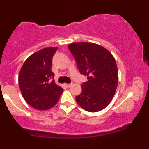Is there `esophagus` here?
I'll use <instances>...</instances> for the list:
<instances>
[{
  "mask_svg": "<svg viewBox=\"0 0 149 149\" xmlns=\"http://www.w3.org/2000/svg\"><path fill=\"white\" fill-rule=\"evenodd\" d=\"M64 85H65V86L66 87V88H69V87L71 85V84H69V83H65Z\"/></svg>",
  "mask_w": 149,
  "mask_h": 149,
  "instance_id": "34e87169",
  "label": "esophagus"
}]
</instances>
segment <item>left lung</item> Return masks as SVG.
<instances>
[{"instance_id":"1","label":"left lung","mask_w":149,"mask_h":149,"mask_svg":"<svg viewBox=\"0 0 149 149\" xmlns=\"http://www.w3.org/2000/svg\"><path fill=\"white\" fill-rule=\"evenodd\" d=\"M81 74L88 81L81 85L77 103L89 112L103 110L111 103L118 83V71L113 54L98 44L73 42L68 45Z\"/></svg>"}]
</instances>
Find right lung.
<instances>
[{
  "mask_svg": "<svg viewBox=\"0 0 149 149\" xmlns=\"http://www.w3.org/2000/svg\"><path fill=\"white\" fill-rule=\"evenodd\" d=\"M57 47H45L29 56L19 74V85L24 100L31 107L46 111L55 106L63 88L54 82L52 59Z\"/></svg>",
  "mask_w": 149,
  "mask_h": 149,
  "instance_id": "1",
  "label": "right lung"
}]
</instances>
